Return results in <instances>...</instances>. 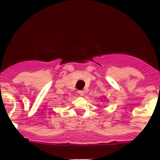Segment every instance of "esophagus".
<instances>
[{"label": "esophagus", "instance_id": "esophagus-1", "mask_svg": "<svg viewBox=\"0 0 160 160\" xmlns=\"http://www.w3.org/2000/svg\"><path fill=\"white\" fill-rule=\"evenodd\" d=\"M78 93L80 95H83V94H84V90H78Z\"/></svg>", "mask_w": 160, "mask_h": 160}]
</instances>
